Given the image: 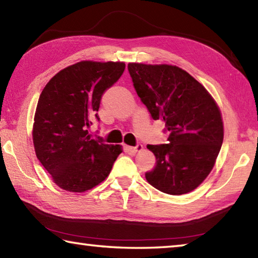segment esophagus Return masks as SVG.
Instances as JSON below:
<instances>
[{
    "mask_svg": "<svg viewBox=\"0 0 258 258\" xmlns=\"http://www.w3.org/2000/svg\"><path fill=\"white\" fill-rule=\"evenodd\" d=\"M126 149H127V151L132 152V154H135V152L141 151L143 149V147H142V145H140V143H138V145L135 146V147H126Z\"/></svg>",
    "mask_w": 258,
    "mask_h": 258,
    "instance_id": "34e87169",
    "label": "esophagus"
}]
</instances>
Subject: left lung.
Returning <instances> with one entry per match:
<instances>
[{
	"label": "left lung",
	"instance_id": "obj_1",
	"mask_svg": "<svg viewBox=\"0 0 258 258\" xmlns=\"http://www.w3.org/2000/svg\"><path fill=\"white\" fill-rule=\"evenodd\" d=\"M133 86L154 120L165 121L168 143L148 145L156 166L147 181L164 194L195 190L211 173L223 143L214 99L190 74L169 64L128 63Z\"/></svg>",
	"mask_w": 258,
	"mask_h": 258
}]
</instances>
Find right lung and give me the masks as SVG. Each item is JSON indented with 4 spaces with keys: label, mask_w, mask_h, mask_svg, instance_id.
Here are the masks:
<instances>
[{
    "label": "right lung",
    "mask_w": 258,
    "mask_h": 258,
    "mask_svg": "<svg viewBox=\"0 0 258 258\" xmlns=\"http://www.w3.org/2000/svg\"><path fill=\"white\" fill-rule=\"evenodd\" d=\"M124 62L81 61L62 69L43 89L34 118L37 159L61 189L84 192L101 183L121 152L120 146L91 138L100 120L103 93L123 75Z\"/></svg>",
    "instance_id": "obj_1"
}]
</instances>
